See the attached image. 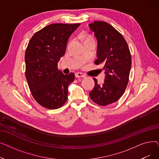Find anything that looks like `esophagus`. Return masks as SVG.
Listing matches in <instances>:
<instances>
[{
    "mask_svg": "<svg viewBox=\"0 0 159 159\" xmlns=\"http://www.w3.org/2000/svg\"><path fill=\"white\" fill-rule=\"evenodd\" d=\"M75 77H76L77 78H85L86 77V75L84 74H83L82 73H75Z\"/></svg>",
    "mask_w": 159,
    "mask_h": 159,
    "instance_id": "esophagus-1",
    "label": "esophagus"
}]
</instances>
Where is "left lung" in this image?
Returning a JSON list of instances; mask_svg holds the SVG:
<instances>
[{
	"mask_svg": "<svg viewBox=\"0 0 159 159\" xmlns=\"http://www.w3.org/2000/svg\"><path fill=\"white\" fill-rule=\"evenodd\" d=\"M97 40L95 64H104L105 79L98 84L93 78L95 86L89 92L92 101L101 106L113 103L122 96L129 81L131 57L123 36L110 24L95 21L89 24Z\"/></svg>",
	"mask_w": 159,
	"mask_h": 159,
	"instance_id": "obj_1",
	"label": "left lung"
}]
</instances>
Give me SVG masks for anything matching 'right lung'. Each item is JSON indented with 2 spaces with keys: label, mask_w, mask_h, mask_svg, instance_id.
<instances>
[{
  "label": "right lung",
  "mask_w": 159,
  "mask_h": 159,
  "mask_svg": "<svg viewBox=\"0 0 159 159\" xmlns=\"http://www.w3.org/2000/svg\"><path fill=\"white\" fill-rule=\"evenodd\" d=\"M80 24H52L36 32L25 53L26 77L35 101L48 109H57L67 101L68 86L75 74L57 68L68 39Z\"/></svg>",
  "instance_id": "1"
}]
</instances>
